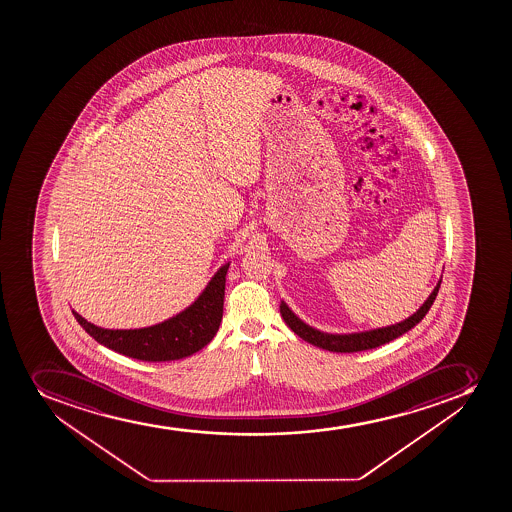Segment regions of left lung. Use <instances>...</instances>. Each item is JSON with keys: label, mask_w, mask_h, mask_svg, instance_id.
Segmentation results:
<instances>
[{"label": "left lung", "mask_w": 512, "mask_h": 512, "mask_svg": "<svg viewBox=\"0 0 512 512\" xmlns=\"http://www.w3.org/2000/svg\"><path fill=\"white\" fill-rule=\"evenodd\" d=\"M441 289V280L436 285V289L432 290L429 299L425 300L424 305L420 307L414 315H410L409 319L399 324L389 325V327H382V329L369 330V332H360V334H345L334 335L325 334L320 330H315L310 325L304 324L292 310L285 305V302L280 304V314L284 317L285 324L289 325L290 329L294 330L295 334L299 335L300 339L305 342L320 347V349L329 350V352H360V350H369L379 347V345L387 344L390 340L397 339L400 335L405 334L407 330L412 329L415 325L419 324L420 320L424 319L425 314L431 309V305L436 300L437 292Z\"/></svg>", "instance_id": "8db88e82"}]
</instances>
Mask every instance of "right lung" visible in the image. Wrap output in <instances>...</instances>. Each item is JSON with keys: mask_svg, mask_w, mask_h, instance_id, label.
Segmentation results:
<instances>
[{"mask_svg": "<svg viewBox=\"0 0 512 512\" xmlns=\"http://www.w3.org/2000/svg\"><path fill=\"white\" fill-rule=\"evenodd\" d=\"M228 265H223L207 289L188 309L165 320L162 324L145 329L110 330L90 324L75 310H71L78 324L97 340L98 344L115 350L118 354L145 360V362H167L195 354L217 334L223 314L225 297V275Z\"/></svg>", "mask_w": 512, "mask_h": 512, "instance_id": "obj_1", "label": "right lung"}]
</instances>
